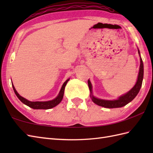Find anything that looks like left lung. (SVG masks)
Returning <instances> with one entry per match:
<instances>
[{"mask_svg": "<svg viewBox=\"0 0 153 153\" xmlns=\"http://www.w3.org/2000/svg\"><path fill=\"white\" fill-rule=\"evenodd\" d=\"M138 53L140 56V52L138 49ZM143 63L142 58L140 56V68H139V71L138 74V77L137 82H136L135 85L133 88L129 91L126 93L125 95L120 96L117 100H104V99H100L98 98L94 97L92 94V85L91 83L88 79V86L91 92L90 97L91 98L93 102L95 103L96 105L105 107V108H120V107H122L123 106H126L127 104L130 102L131 100L134 99L135 97L137 96L139 90H140L143 79Z\"/></svg>", "mask_w": 153, "mask_h": 153, "instance_id": "obj_1", "label": "left lung"}]
</instances>
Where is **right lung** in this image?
I'll list each match as a JSON object with an SVG mask.
<instances>
[{"label": "right lung", "instance_id": "1", "mask_svg": "<svg viewBox=\"0 0 153 153\" xmlns=\"http://www.w3.org/2000/svg\"><path fill=\"white\" fill-rule=\"evenodd\" d=\"M69 80H70V79H68L66 82L64 83L62 86V88L60 91L59 94H58V95L56 97V98L52 100H48V101H44V102L43 101L32 102V101H30V100H28L27 99H25V98H24V97H22V96L19 95L18 92L16 91L15 87H14V85H13L12 83V84L13 89H14V93L16 95V96H17L18 98L23 103L25 104V105L30 106V108H32L33 109H45V110H47V109L52 108H53V107L56 106L62 101V99H63L65 87H66V84Z\"/></svg>", "mask_w": 153, "mask_h": 153}]
</instances>
